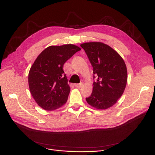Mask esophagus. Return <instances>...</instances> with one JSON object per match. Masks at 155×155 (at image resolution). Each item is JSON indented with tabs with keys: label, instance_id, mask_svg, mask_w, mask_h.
I'll return each mask as SVG.
<instances>
[{
	"label": "esophagus",
	"instance_id": "esophagus-1",
	"mask_svg": "<svg viewBox=\"0 0 155 155\" xmlns=\"http://www.w3.org/2000/svg\"><path fill=\"white\" fill-rule=\"evenodd\" d=\"M83 84L82 83H80V84H75V87L77 88H81L83 86Z\"/></svg>",
	"mask_w": 155,
	"mask_h": 155
}]
</instances>
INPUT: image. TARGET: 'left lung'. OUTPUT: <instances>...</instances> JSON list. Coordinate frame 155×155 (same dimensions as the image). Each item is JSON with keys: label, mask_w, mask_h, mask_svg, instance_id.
Returning <instances> with one entry per match:
<instances>
[{"label": "left lung", "mask_w": 155, "mask_h": 155, "mask_svg": "<svg viewBox=\"0 0 155 155\" xmlns=\"http://www.w3.org/2000/svg\"><path fill=\"white\" fill-rule=\"evenodd\" d=\"M93 67V91L87 103L97 109H107L123 95L127 84V72L120 54L107 45L89 42L80 45ZM96 77H94V76Z\"/></svg>", "instance_id": "left-lung-1"}]
</instances>
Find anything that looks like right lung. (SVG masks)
<instances>
[{"mask_svg":"<svg viewBox=\"0 0 155 155\" xmlns=\"http://www.w3.org/2000/svg\"><path fill=\"white\" fill-rule=\"evenodd\" d=\"M81 48L68 44L50 46L41 53L28 75L30 92L40 107L54 110L66 104L70 92L63 64Z\"/></svg>","mask_w":155,"mask_h":155,"instance_id":"obj_1","label":"right lung"}]
</instances>
